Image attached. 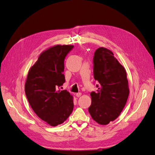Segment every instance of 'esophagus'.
Segmentation results:
<instances>
[{
	"label": "esophagus",
	"instance_id": "obj_1",
	"mask_svg": "<svg viewBox=\"0 0 155 155\" xmlns=\"http://www.w3.org/2000/svg\"><path fill=\"white\" fill-rule=\"evenodd\" d=\"M76 96L78 97H80V96H81V92H78V93H77V94H76Z\"/></svg>",
	"mask_w": 155,
	"mask_h": 155
}]
</instances>
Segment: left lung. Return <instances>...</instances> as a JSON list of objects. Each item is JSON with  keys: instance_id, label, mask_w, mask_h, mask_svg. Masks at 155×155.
<instances>
[{"instance_id": "obj_1", "label": "left lung", "mask_w": 155, "mask_h": 155, "mask_svg": "<svg viewBox=\"0 0 155 155\" xmlns=\"http://www.w3.org/2000/svg\"><path fill=\"white\" fill-rule=\"evenodd\" d=\"M94 78L100 83L97 92L91 93L92 103L88 112L100 125L115 120L127 101L129 88L125 68L110 50L97 48L94 56Z\"/></svg>"}]
</instances>
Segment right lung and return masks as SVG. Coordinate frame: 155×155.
I'll return each instance as SVG.
<instances>
[{"mask_svg":"<svg viewBox=\"0 0 155 155\" xmlns=\"http://www.w3.org/2000/svg\"><path fill=\"white\" fill-rule=\"evenodd\" d=\"M73 48V45L51 46L39 55L28 73V101L37 116L52 127L66 121L74 109L72 95L58 89L65 82L64 58Z\"/></svg>","mask_w":155,"mask_h":155,"instance_id":"right-lung-1","label":"right lung"}]
</instances>
